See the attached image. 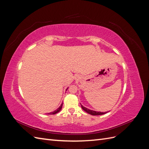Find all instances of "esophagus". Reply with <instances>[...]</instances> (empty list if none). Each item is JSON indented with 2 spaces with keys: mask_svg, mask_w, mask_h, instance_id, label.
<instances>
[{
  "mask_svg": "<svg viewBox=\"0 0 149 149\" xmlns=\"http://www.w3.org/2000/svg\"><path fill=\"white\" fill-rule=\"evenodd\" d=\"M79 78V77H78V76H77V78Z\"/></svg>",
  "mask_w": 149,
  "mask_h": 149,
  "instance_id": "obj_1",
  "label": "esophagus"
}]
</instances>
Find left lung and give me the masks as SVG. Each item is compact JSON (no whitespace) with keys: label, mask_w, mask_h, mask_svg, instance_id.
<instances>
[{"label":"left lung","mask_w":149,"mask_h":149,"mask_svg":"<svg viewBox=\"0 0 149 149\" xmlns=\"http://www.w3.org/2000/svg\"><path fill=\"white\" fill-rule=\"evenodd\" d=\"M81 107L82 109L85 111L87 113L91 114V115H93V116H98V115H102V114H104L106 113H107V112H97V111H93V110H91V109H88V108L84 107L83 105L81 104Z\"/></svg>","instance_id":"left-lung-1"}]
</instances>
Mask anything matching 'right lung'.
<instances>
[{
	"mask_svg": "<svg viewBox=\"0 0 149 149\" xmlns=\"http://www.w3.org/2000/svg\"><path fill=\"white\" fill-rule=\"evenodd\" d=\"M68 89V88L66 89V90ZM62 106H63V103L61 104L60 105V106L58 108V109H56V110H55V111H54L53 112H49V113H48V114H56V113H58V112H60V111H61V108H62Z\"/></svg>",
	"mask_w": 149,
	"mask_h": 149,
	"instance_id": "add662e5",
	"label": "right lung"
}]
</instances>
